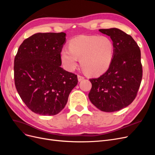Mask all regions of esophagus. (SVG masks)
Segmentation results:
<instances>
[{"mask_svg": "<svg viewBox=\"0 0 155 155\" xmlns=\"http://www.w3.org/2000/svg\"><path fill=\"white\" fill-rule=\"evenodd\" d=\"M78 81H81V80H83V79H84V78H84L82 76H81V75H78Z\"/></svg>", "mask_w": 155, "mask_h": 155, "instance_id": "34e87169", "label": "esophagus"}]
</instances>
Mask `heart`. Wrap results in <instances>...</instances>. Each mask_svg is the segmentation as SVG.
Wrapping results in <instances>:
<instances>
[{
    "mask_svg": "<svg viewBox=\"0 0 155 155\" xmlns=\"http://www.w3.org/2000/svg\"><path fill=\"white\" fill-rule=\"evenodd\" d=\"M114 55V44L107 36L80 35L72 39L69 48L61 51L64 67L72 71L78 66V59L85 71L92 76L104 73L109 68Z\"/></svg>",
    "mask_w": 155,
    "mask_h": 155,
    "instance_id": "heart-1",
    "label": "heart"
}]
</instances>
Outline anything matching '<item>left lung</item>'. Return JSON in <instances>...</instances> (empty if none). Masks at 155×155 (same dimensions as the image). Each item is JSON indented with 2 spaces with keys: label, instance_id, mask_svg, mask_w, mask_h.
<instances>
[{
  "label": "left lung",
  "instance_id": "8db88e82",
  "mask_svg": "<svg viewBox=\"0 0 155 155\" xmlns=\"http://www.w3.org/2000/svg\"><path fill=\"white\" fill-rule=\"evenodd\" d=\"M110 36L114 44V55L109 68L92 83L88 97L104 112H115L127 107L137 97L142 78L141 52L130 35L118 28L100 29Z\"/></svg>",
  "mask_w": 155,
  "mask_h": 155
}]
</instances>
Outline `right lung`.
I'll list each match as a JSON object with an SVG mask.
<instances>
[{"mask_svg":"<svg viewBox=\"0 0 155 155\" xmlns=\"http://www.w3.org/2000/svg\"><path fill=\"white\" fill-rule=\"evenodd\" d=\"M66 34L37 33L20 45L14 59V79L22 101L32 112L54 116L66 105L77 75L61 67Z\"/></svg>","mask_w":155,"mask_h":155,"instance_id":"add662e5","label":"right lung"}]
</instances>
